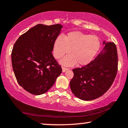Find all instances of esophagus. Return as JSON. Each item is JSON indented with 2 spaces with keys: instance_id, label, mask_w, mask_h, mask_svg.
Wrapping results in <instances>:
<instances>
[{
  "instance_id": "obj_1",
  "label": "esophagus",
  "mask_w": 128,
  "mask_h": 128,
  "mask_svg": "<svg viewBox=\"0 0 128 128\" xmlns=\"http://www.w3.org/2000/svg\"><path fill=\"white\" fill-rule=\"evenodd\" d=\"M68 69H69V68H65V67H62V72H66Z\"/></svg>"
}]
</instances>
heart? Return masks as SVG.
I'll list each match as a JSON object with an SVG mask.
<instances>
[{
  "label": "heart",
  "mask_w": 128,
  "mask_h": 128,
  "mask_svg": "<svg viewBox=\"0 0 128 128\" xmlns=\"http://www.w3.org/2000/svg\"><path fill=\"white\" fill-rule=\"evenodd\" d=\"M101 42L97 36L86 34L78 31L68 33L64 38L58 36L54 44L53 53L56 59H59L70 53L61 60L65 65L72 66L78 63L80 66L90 64L99 51Z\"/></svg>",
  "instance_id": "obj_1"
}]
</instances>
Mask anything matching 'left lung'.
I'll list each match as a JSON object with an SVG mask.
<instances>
[{"label":"left lung","instance_id":"left-lung-1","mask_svg":"<svg viewBox=\"0 0 128 128\" xmlns=\"http://www.w3.org/2000/svg\"><path fill=\"white\" fill-rule=\"evenodd\" d=\"M104 50V53H100L87 65L73 69L74 76L70 86L78 98L85 101L97 98L112 84L118 72L116 46L113 42H107Z\"/></svg>","mask_w":128,"mask_h":128}]
</instances>
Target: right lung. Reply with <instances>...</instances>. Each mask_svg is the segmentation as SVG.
<instances>
[{
    "label": "right lung",
    "mask_w": 128,
    "mask_h": 128,
    "mask_svg": "<svg viewBox=\"0 0 128 128\" xmlns=\"http://www.w3.org/2000/svg\"><path fill=\"white\" fill-rule=\"evenodd\" d=\"M60 24H39L20 36L12 51V67L18 84L30 93L50 90L62 69L52 55Z\"/></svg>",
    "instance_id": "add662e5"
}]
</instances>
